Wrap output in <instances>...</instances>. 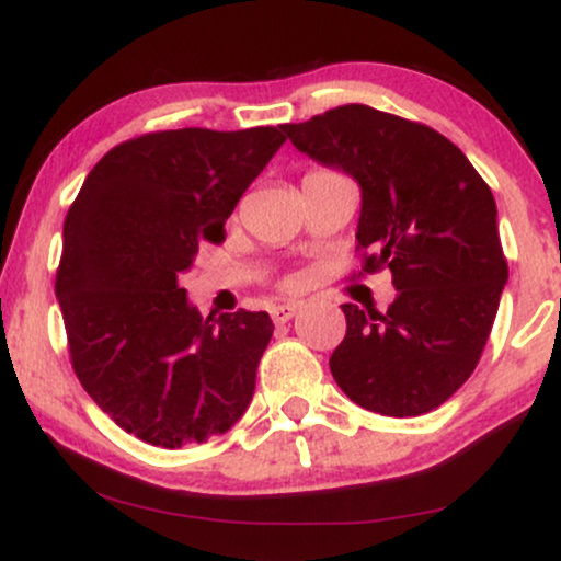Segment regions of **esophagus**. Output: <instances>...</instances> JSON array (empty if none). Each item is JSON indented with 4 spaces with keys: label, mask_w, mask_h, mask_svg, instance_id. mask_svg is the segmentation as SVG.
Returning <instances> with one entry per match:
<instances>
[{
    "label": "esophagus",
    "mask_w": 561,
    "mask_h": 561,
    "mask_svg": "<svg viewBox=\"0 0 561 561\" xmlns=\"http://www.w3.org/2000/svg\"><path fill=\"white\" fill-rule=\"evenodd\" d=\"M297 310H300V305H295V302H279V305H274L272 310H268V313H272V321L274 323H287L289 318H293Z\"/></svg>",
    "instance_id": "esophagus-1"
}]
</instances>
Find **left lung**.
I'll return each mask as SVG.
<instances>
[{"label": "left lung", "mask_w": 561, "mask_h": 561, "mask_svg": "<svg viewBox=\"0 0 561 561\" xmlns=\"http://www.w3.org/2000/svg\"><path fill=\"white\" fill-rule=\"evenodd\" d=\"M282 131L300 152L357 179L354 274L388 268L399 289L386 313L342 305L333 380L378 414H427L477 370L507 282L492 188L432 126L363 103Z\"/></svg>", "instance_id": "obj_1"}]
</instances>
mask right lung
Instances as JSON below:
<instances>
[{
    "mask_svg": "<svg viewBox=\"0 0 561 561\" xmlns=\"http://www.w3.org/2000/svg\"><path fill=\"white\" fill-rule=\"evenodd\" d=\"M285 139L282 126L141 134L98 160L67 211L54 287L72 370L145 443H207L253 399L272 318H202L179 279Z\"/></svg>",
    "mask_w": 561,
    "mask_h": 561,
    "instance_id": "obj_1",
    "label": "right lung"
}]
</instances>
